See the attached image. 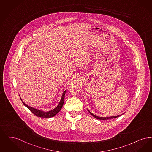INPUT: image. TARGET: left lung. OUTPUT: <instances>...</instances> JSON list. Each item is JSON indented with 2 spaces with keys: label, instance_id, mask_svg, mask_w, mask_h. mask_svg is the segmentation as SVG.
<instances>
[{
  "label": "left lung",
  "instance_id": "1",
  "mask_svg": "<svg viewBox=\"0 0 152 152\" xmlns=\"http://www.w3.org/2000/svg\"><path fill=\"white\" fill-rule=\"evenodd\" d=\"M88 110V112H90V113L92 116H93L94 118H95L96 119H99V120H107V119H114V118H118V117H119V116H120L121 115H120L116 116H110V117H99V116H97L94 115L93 113H91L90 111H89L88 110Z\"/></svg>",
  "mask_w": 152,
  "mask_h": 152
}]
</instances>
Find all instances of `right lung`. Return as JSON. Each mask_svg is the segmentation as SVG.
I'll return each mask as SVG.
<instances>
[{
    "mask_svg": "<svg viewBox=\"0 0 152 152\" xmlns=\"http://www.w3.org/2000/svg\"><path fill=\"white\" fill-rule=\"evenodd\" d=\"M66 91H64V93L62 94V96L61 99L59 102L58 105L55 108H54L52 110L50 111H48V112H45V111H41L40 110L34 108L33 107H31L30 106H28L26 104H25L24 103V102L22 101V103L24 104V105L27 107L31 112L33 113L34 115H35L36 116L40 117V118H52L53 116H54L56 115H57L58 112L60 111V110H61L63 104L64 103V99H65V93ZM21 99V98H20Z\"/></svg>",
    "mask_w": 152,
    "mask_h": 152,
    "instance_id": "right-lung-1",
    "label": "right lung"
}]
</instances>
